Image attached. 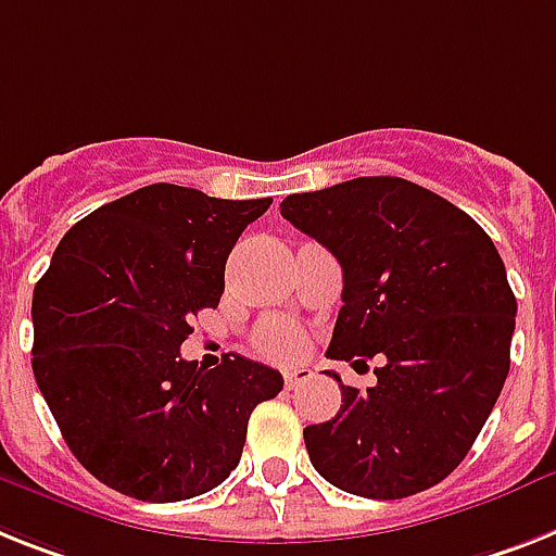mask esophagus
I'll use <instances>...</instances> for the list:
<instances>
[{"label":"esophagus","instance_id":"34e87169","mask_svg":"<svg viewBox=\"0 0 556 556\" xmlns=\"http://www.w3.org/2000/svg\"><path fill=\"white\" fill-rule=\"evenodd\" d=\"M306 380H312V369H306V366H295V369L283 371V383H287V389L304 387Z\"/></svg>","mask_w":556,"mask_h":556}]
</instances>
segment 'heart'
<instances>
[{
	"label": "heart",
	"instance_id": "1",
	"mask_svg": "<svg viewBox=\"0 0 556 556\" xmlns=\"http://www.w3.org/2000/svg\"><path fill=\"white\" fill-rule=\"evenodd\" d=\"M255 346H258V352H264V355L269 357H292L301 352V346H304V334H301V329L292 327V324H283V320H273V324H267V327L261 329L258 338H255Z\"/></svg>",
	"mask_w": 556,
	"mask_h": 556
}]
</instances>
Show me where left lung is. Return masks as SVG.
I'll return each mask as SVG.
<instances>
[{
    "label": "left lung",
    "instance_id": "left-lung-1",
    "mask_svg": "<svg viewBox=\"0 0 556 556\" xmlns=\"http://www.w3.org/2000/svg\"><path fill=\"white\" fill-rule=\"evenodd\" d=\"M281 215L343 269L327 355L383 361L375 387H341V412L306 426L312 466L357 497L432 489L469 454L511 364L517 301L497 247L452 201L394 176L295 192Z\"/></svg>",
    "mask_w": 556,
    "mask_h": 556
}]
</instances>
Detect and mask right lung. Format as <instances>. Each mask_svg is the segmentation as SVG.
Returning <instances> with one entry per match:
<instances>
[{"label":"right lung","mask_w":556,"mask_h":556,"mask_svg":"<svg viewBox=\"0 0 556 556\" xmlns=\"http://www.w3.org/2000/svg\"><path fill=\"white\" fill-rule=\"evenodd\" d=\"M269 204L150 185L59 241L34 289V375L64 443L110 489L150 503L210 492L241 460L252 409L283 389L250 357L204 369L178 352Z\"/></svg>","instance_id":"add662e5"}]
</instances>
